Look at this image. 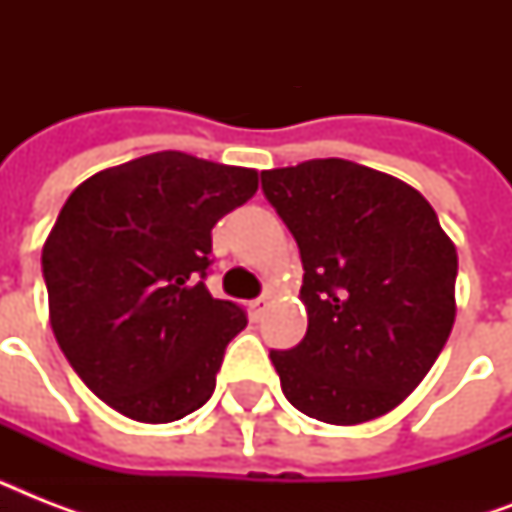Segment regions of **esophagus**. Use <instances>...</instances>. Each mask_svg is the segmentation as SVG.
Returning a JSON list of instances; mask_svg holds the SVG:
<instances>
[{"label": "esophagus", "instance_id": "1", "mask_svg": "<svg viewBox=\"0 0 512 512\" xmlns=\"http://www.w3.org/2000/svg\"><path fill=\"white\" fill-rule=\"evenodd\" d=\"M263 308H265V297H255V300H249V303H247L249 319H252V321L260 319V313H263Z\"/></svg>", "mask_w": 512, "mask_h": 512}]
</instances>
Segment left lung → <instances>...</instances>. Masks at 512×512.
<instances>
[{"mask_svg": "<svg viewBox=\"0 0 512 512\" xmlns=\"http://www.w3.org/2000/svg\"><path fill=\"white\" fill-rule=\"evenodd\" d=\"M303 257L308 332L271 350L295 409L358 425L396 409L452 332L457 249L420 191L345 159L265 170Z\"/></svg>", "mask_w": 512, "mask_h": 512, "instance_id": "1", "label": "left lung"}]
</instances>
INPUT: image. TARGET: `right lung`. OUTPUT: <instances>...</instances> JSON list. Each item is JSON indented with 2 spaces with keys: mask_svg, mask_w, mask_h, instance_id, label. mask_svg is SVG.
<instances>
[{
  "mask_svg": "<svg viewBox=\"0 0 512 512\" xmlns=\"http://www.w3.org/2000/svg\"><path fill=\"white\" fill-rule=\"evenodd\" d=\"M255 191V170L159 151L68 196L42 249L50 324L111 409L162 425L209 401L225 345L247 327L204 284L212 228Z\"/></svg>",
  "mask_w": 512,
  "mask_h": 512,
  "instance_id": "right-lung-1",
  "label": "right lung"
}]
</instances>
